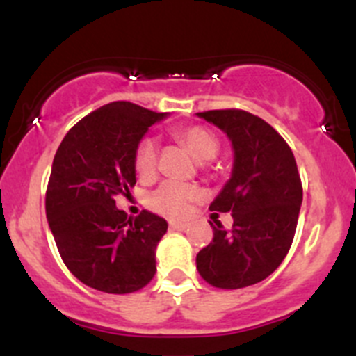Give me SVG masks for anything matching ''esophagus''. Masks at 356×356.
<instances>
[{
  "label": "esophagus",
  "mask_w": 356,
  "mask_h": 356,
  "mask_svg": "<svg viewBox=\"0 0 356 356\" xmlns=\"http://www.w3.org/2000/svg\"><path fill=\"white\" fill-rule=\"evenodd\" d=\"M168 226L172 227V229H177V231H184L186 227L189 226L188 222H177V220H170V224Z\"/></svg>",
  "instance_id": "34e87169"
}]
</instances>
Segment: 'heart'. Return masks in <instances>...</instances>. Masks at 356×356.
<instances>
[{
  "label": "heart",
  "instance_id": "heart-1",
  "mask_svg": "<svg viewBox=\"0 0 356 356\" xmlns=\"http://www.w3.org/2000/svg\"><path fill=\"white\" fill-rule=\"evenodd\" d=\"M179 143L193 154V158L198 161H210L219 153V140L210 130L203 127L193 125L179 129L175 132ZM158 160V146L151 137L140 140L134 153V167L140 179L153 177L156 172ZM202 196L198 188L182 182L167 181L158 186L154 191L147 196V207L153 212L161 213L167 217H182L188 213L191 202Z\"/></svg>",
  "mask_w": 356,
  "mask_h": 356
}]
</instances>
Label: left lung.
<instances>
[{
  "instance_id": "1",
  "label": "left lung",
  "mask_w": 356,
  "mask_h": 356,
  "mask_svg": "<svg viewBox=\"0 0 356 356\" xmlns=\"http://www.w3.org/2000/svg\"><path fill=\"white\" fill-rule=\"evenodd\" d=\"M222 130L233 147L231 175L209 209L231 212L233 229L213 226V240L196 255L205 282L243 289L270 277L294 240L302 186L296 158L280 134L240 109L196 113Z\"/></svg>"
}]
</instances>
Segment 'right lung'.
<instances>
[{
    "label": "right lung",
    "mask_w": 356,
    "mask_h": 356,
    "mask_svg": "<svg viewBox=\"0 0 356 356\" xmlns=\"http://www.w3.org/2000/svg\"><path fill=\"white\" fill-rule=\"evenodd\" d=\"M168 113L118 101L76 123L58 146L47 188L48 226L67 270L88 287L130 294L151 282L167 220L129 217L115 196L136 186L134 153Z\"/></svg>",
    "instance_id": "obj_1"
}]
</instances>
